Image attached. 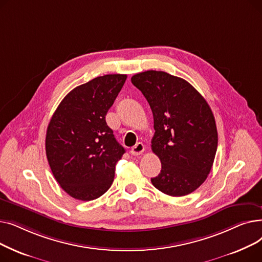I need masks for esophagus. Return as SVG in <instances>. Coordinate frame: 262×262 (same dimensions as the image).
Wrapping results in <instances>:
<instances>
[{"mask_svg":"<svg viewBox=\"0 0 262 262\" xmlns=\"http://www.w3.org/2000/svg\"><path fill=\"white\" fill-rule=\"evenodd\" d=\"M144 149H145V147H144L143 143L138 142L136 145H134V146L132 147L130 153H132V155H134V156H138V155H140V154H142V153L144 152Z\"/></svg>","mask_w":262,"mask_h":262,"instance_id":"34e87169","label":"esophagus"}]
</instances>
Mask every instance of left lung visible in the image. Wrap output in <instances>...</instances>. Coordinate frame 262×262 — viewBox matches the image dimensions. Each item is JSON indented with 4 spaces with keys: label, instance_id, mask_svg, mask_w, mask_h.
<instances>
[{
    "label": "left lung",
    "instance_id": "1",
    "mask_svg": "<svg viewBox=\"0 0 262 262\" xmlns=\"http://www.w3.org/2000/svg\"><path fill=\"white\" fill-rule=\"evenodd\" d=\"M132 82L145 96L154 117L152 150L161 161V171L150 182L171 196L191 193L207 178L217 147L208 103L187 80L167 72H141Z\"/></svg>",
    "mask_w": 262,
    "mask_h": 262
}]
</instances>
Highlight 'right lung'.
I'll return each instance as SVG.
<instances>
[{
    "label": "right lung",
    "instance_id": "add662e5",
    "mask_svg": "<svg viewBox=\"0 0 262 262\" xmlns=\"http://www.w3.org/2000/svg\"><path fill=\"white\" fill-rule=\"evenodd\" d=\"M127 75L107 74L69 92L49 123L46 152L55 180L67 193L92 201L112 186L125 149L105 120Z\"/></svg>",
    "mask_w": 262,
    "mask_h": 262
}]
</instances>
